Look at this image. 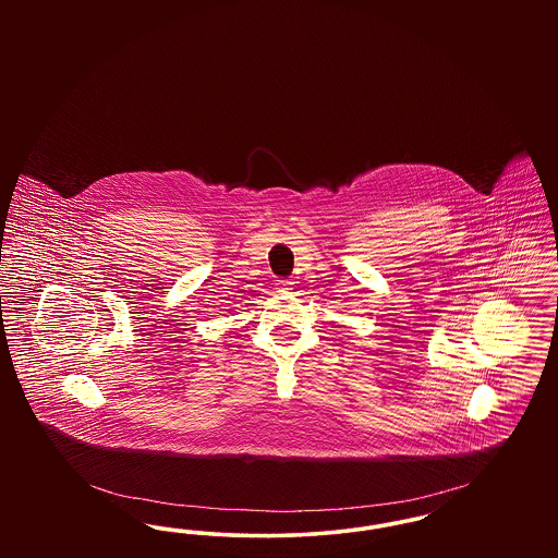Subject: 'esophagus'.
Returning a JSON list of instances; mask_svg holds the SVG:
<instances>
[{
  "label": "esophagus",
  "mask_w": 558,
  "mask_h": 558,
  "mask_svg": "<svg viewBox=\"0 0 558 558\" xmlns=\"http://www.w3.org/2000/svg\"><path fill=\"white\" fill-rule=\"evenodd\" d=\"M291 280H287V278H282V280H276V287L280 289V291H289L291 289Z\"/></svg>",
  "instance_id": "esophagus-1"
}]
</instances>
